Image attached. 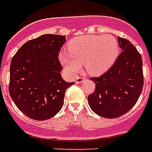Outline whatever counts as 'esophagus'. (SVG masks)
<instances>
[{"label": "esophagus", "instance_id": "esophagus-1", "mask_svg": "<svg viewBox=\"0 0 152 152\" xmlns=\"http://www.w3.org/2000/svg\"><path fill=\"white\" fill-rule=\"evenodd\" d=\"M85 80V77H78V78L76 80V83H83V81Z\"/></svg>", "mask_w": 152, "mask_h": 152}]
</instances>
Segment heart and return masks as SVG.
Returning a JSON list of instances; mask_svg holds the SVG:
<instances>
[{
    "label": "heart",
    "instance_id": "obj_1",
    "mask_svg": "<svg viewBox=\"0 0 152 152\" xmlns=\"http://www.w3.org/2000/svg\"><path fill=\"white\" fill-rule=\"evenodd\" d=\"M119 52L118 42L112 35H88L70 41L68 53H61L60 61L72 76L79 73L83 64L88 73L99 76L113 65Z\"/></svg>",
    "mask_w": 152,
    "mask_h": 152
}]
</instances>
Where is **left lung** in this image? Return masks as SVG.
<instances>
[{"label": "left lung", "instance_id": "obj_1", "mask_svg": "<svg viewBox=\"0 0 152 152\" xmlns=\"http://www.w3.org/2000/svg\"><path fill=\"white\" fill-rule=\"evenodd\" d=\"M122 52L110 69L93 77L95 90L88 96L91 109L98 115L116 118L135 106L144 86L141 55L129 40L118 37Z\"/></svg>", "mask_w": 152, "mask_h": 152}]
</instances>
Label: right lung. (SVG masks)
Wrapping results in <instances>:
<instances>
[{"mask_svg":"<svg viewBox=\"0 0 152 152\" xmlns=\"http://www.w3.org/2000/svg\"><path fill=\"white\" fill-rule=\"evenodd\" d=\"M65 36L46 34L27 42L13 56L10 65L9 95L28 118L47 120L64 103V93L74 82L64 81L58 56Z\"/></svg>","mask_w":152,"mask_h":152,"instance_id":"right-lung-1","label":"right lung"}]
</instances>
